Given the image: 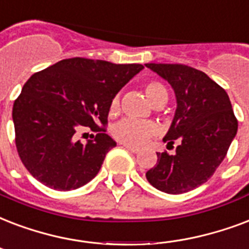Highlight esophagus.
Returning a JSON list of instances; mask_svg holds the SVG:
<instances>
[{
  "instance_id": "34e87169",
  "label": "esophagus",
  "mask_w": 249,
  "mask_h": 249,
  "mask_svg": "<svg viewBox=\"0 0 249 249\" xmlns=\"http://www.w3.org/2000/svg\"><path fill=\"white\" fill-rule=\"evenodd\" d=\"M124 147L126 150H129L130 153H133V154H137V153H140V149H137V147H133V146H129V145H124Z\"/></svg>"
}]
</instances>
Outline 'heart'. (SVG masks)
<instances>
[{"mask_svg": "<svg viewBox=\"0 0 249 249\" xmlns=\"http://www.w3.org/2000/svg\"><path fill=\"white\" fill-rule=\"evenodd\" d=\"M145 94L147 100L151 104L167 98L166 89H164L162 83L157 82V81H151V82L146 83ZM119 106H120V99H119V96H115L111 100V104H109V112L116 113L119 111ZM154 133L155 125L153 123L132 120V119H125L113 128L115 138L125 143V145L130 146H141Z\"/></svg>", "mask_w": 249, "mask_h": 249, "instance_id": "1", "label": "heart"}]
</instances>
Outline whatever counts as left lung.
<instances>
[{"mask_svg": "<svg viewBox=\"0 0 249 249\" xmlns=\"http://www.w3.org/2000/svg\"><path fill=\"white\" fill-rule=\"evenodd\" d=\"M170 83L175 92L176 111L163 141L174 145V155L158 153V162L146 179L159 191L180 195L206 183L238 132L230 98L218 83L191 66L145 64Z\"/></svg>", "mask_w": 249, "mask_h": 249, "instance_id": "left-lung-1", "label": "left lung"}]
</instances>
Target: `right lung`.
Wrapping results in <instances>:
<instances>
[{"instance_id":"obj_1","label":"right lung","mask_w":249,"mask_h":249,"mask_svg":"<svg viewBox=\"0 0 249 249\" xmlns=\"http://www.w3.org/2000/svg\"><path fill=\"white\" fill-rule=\"evenodd\" d=\"M143 69L82 57L66 58L35 73L14 102L15 145L36 180L56 191H71L98 175L106 154L116 146L106 125L116 94ZM97 134L83 144L78 130Z\"/></svg>"}]
</instances>
